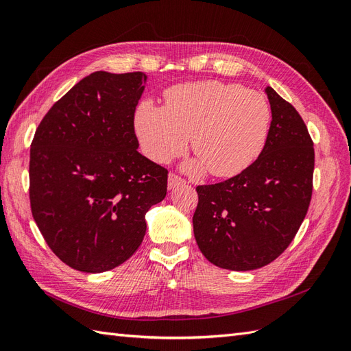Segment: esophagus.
<instances>
[{
	"label": "esophagus",
	"mask_w": 351,
	"mask_h": 351,
	"mask_svg": "<svg viewBox=\"0 0 351 351\" xmlns=\"http://www.w3.org/2000/svg\"><path fill=\"white\" fill-rule=\"evenodd\" d=\"M184 184H186V180L184 178L178 177L176 174H169L168 176V189L169 190H173V189H176L178 186H184Z\"/></svg>",
	"instance_id": "1"
}]
</instances>
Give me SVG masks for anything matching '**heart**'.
<instances>
[{"instance_id": "1", "label": "heart", "mask_w": 351, "mask_h": 351, "mask_svg": "<svg viewBox=\"0 0 351 351\" xmlns=\"http://www.w3.org/2000/svg\"><path fill=\"white\" fill-rule=\"evenodd\" d=\"M164 97V107L143 101L134 115L136 134L152 161L167 164L184 154L192 136L197 158L189 162L190 173L234 177L263 151L271 107L262 93L206 80L177 84Z\"/></svg>"}]
</instances>
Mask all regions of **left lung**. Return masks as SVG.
Segmentation results:
<instances>
[{"mask_svg": "<svg viewBox=\"0 0 351 351\" xmlns=\"http://www.w3.org/2000/svg\"><path fill=\"white\" fill-rule=\"evenodd\" d=\"M272 121L263 151L226 182L197 186L193 232L204 256L219 268L252 271L289 247L309 209L313 142L300 114L271 86Z\"/></svg>", "mask_w": 351, "mask_h": 351, "instance_id": "obj_1", "label": "left lung"}]
</instances>
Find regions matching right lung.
<instances>
[{"label": "right lung", "mask_w": 351, "mask_h": 351, "mask_svg": "<svg viewBox=\"0 0 351 351\" xmlns=\"http://www.w3.org/2000/svg\"><path fill=\"white\" fill-rule=\"evenodd\" d=\"M147 76L95 71L57 101L30 146L32 215L70 268L99 274L139 249L168 171L137 152L134 111Z\"/></svg>", "instance_id": "1"}]
</instances>
